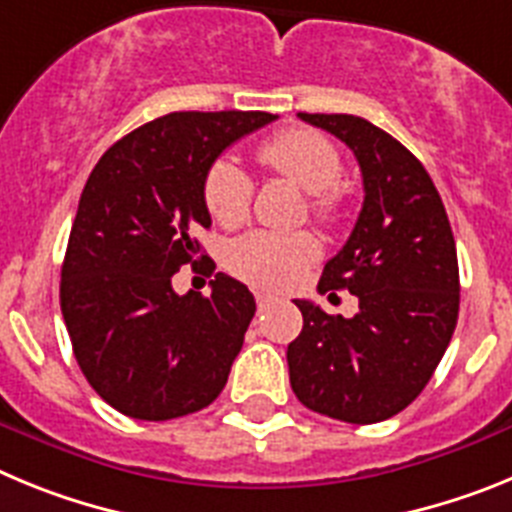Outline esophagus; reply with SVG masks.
Masks as SVG:
<instances>
[{
  "instance_id": "esophagus-1",
  "label": "esophagus",
  "mask_w": 512,
  "mask_h": 512,
  "mask_svg": "<svg viewBox=\"0 0 512 512\" xmlns=\"http://www.w3.org/2000/svg\"><path fill=\"white\" fill-rule=\"evenodd\" d=\"M269 302H274V297L271 295H264V292H256V305L259 307H266Z\"/></svg>"
}]
</instances>
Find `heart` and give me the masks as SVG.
I'll list each match as a JSON object with an SVG mask.
<instances>
[{"label":"heart","mask_w":512,"mask_h":512,"mask_svg":"<svg viewBox=\"0 0 512 512\" xmlns=\"http://www.w3.org/2000/svg\"><path fill=\"white\" fill-rule=\"evenodd\" d=\"M266 169L287 176L310 192V212L323 223L341 215V153L333 140L312 128H287L271 135L256 151ZM205 207L225 228L243 223L253 197L251 176L241 166L220 158L207 169L202 184ZM318 259V243L307 233H271L253 230L230 246L228 266L235 277L264 289H284L302 277V271Z\"/></svg>","instance_id":"heart-1"}]
</instances>
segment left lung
<instances>
[{
	"label": "left lung",
	"mask_w": 512,
	"mask_h": 512,
	"mask_svg": "<svg viewBox=\"0 0 512 512\" xmlns=\"http://www.w3.org/2000/svg\"><path fill=\"white\" fill-rule=\"evenodd\" d=\"M300 120L343 140L364 179V205L346 246L325 264L320 292L359 297L354 318L307 300L287 346L289 382L305 408L369 425L405 410L446 354L459 318V264L449 217L418 158L356 115Z\"/></svg>",
	"instance_id": "8db88e82"
}]
</instances>
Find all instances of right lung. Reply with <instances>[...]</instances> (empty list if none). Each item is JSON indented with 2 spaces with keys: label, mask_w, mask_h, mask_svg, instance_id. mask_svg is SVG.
<instances>
[{
  "label": "right lung",
  "mask_w": 512,
  "mask_h": 512,
  "mask_svg": "<svg viewBox=\"0 0 512 512\" xmlns=\"http://www.w3.org/2000/svg\"><path fill=\"white\" fill-rule=\"evenodd\" d=\"M269 112H171L104 151L81 192L61 266V312L94 392L122 415L171 420L207 408L228 382L256 302L215 274L212 295H176L202 264L205 174Z\"/></svg>",
  "instance_id": "obj_1"
}]
</instances>
